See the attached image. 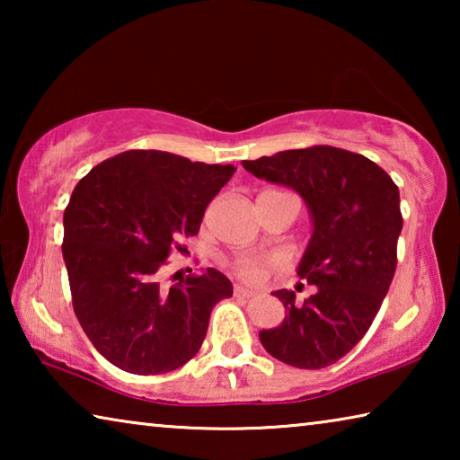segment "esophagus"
Instances as JSON below:
<instances>
[{
	"instance_id": "1",
	"label": "esophagus",
	"mask_w": 460,
	"mask_h": 460,
	"mask_svg": "<svg viewBox=\"0 0 460 460\" xmlns=\"http://www.w3.org/2000/svg\"><path fill=\"white\" fill-rule=\"evenodd\" d=\"M235 296H241V298H252V296H255L253 290H249V288L237 284L235 286Z\"/></svg>"
}]
</instances>
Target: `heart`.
<instances>
[{"label": "heart", "instance_id": "b5f03b06", "mask_svg": "<svg viewBox=\"0 0 460 460\" xmlns=\"http://www.w3.org/2000/svg\"><path fill=\"white\" fill-rule=\"evenodd\" d=\"M270 263H276L271 258H258V255H247V258H241L237 261V271L239 276L247 279H260L263 276V270H266Z\"/></svg>", "mask_w": 460, "mask_h": 460}]
</instances>
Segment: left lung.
I'll return each mask as SVG.
<instances>
[{"mask_svg":"<svg viewBox=\"0 0 460 460\" xmlns=\"http://www.w3.org/2000/svg\"><path fill=\"white\" fill-rule=\"evenodd\" d=\"M247 172L305 199L313 235L296 274L316 286L298 305L276 290L286 318L260 331L266 351L300 369L337 363L363 339L395 274L400 190L376 162L332 146L286 150L241 162Z\"/></svg>","mask_w":460,"mask_h":460,"instance_id":"obj_1","label":"left lung"}]
</instances>
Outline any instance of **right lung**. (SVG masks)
I'll list each match as a JSON object with an SVG mask.
<instances>
[{
  "label": "right lung",
  "mask_w": 460,
  "mask_h": 460,
  "mask_svg": "<svg viewBox=\"0 0 460 460\" xmlns=\"http://www.w3.org/2000/svg\"><path fill=\"white\" fill-rule=\"evenodd\" d=\"M233 172L231 164L129 150L75 186L62 219L73 308L115 367L158 376L199 353L213 306L233 296L231 279L207 268L166 290L158 276L178 239L197 235L207 205Z\"/></svg>",
  "instance_id": "right-lung-1"
}]
</instances>
